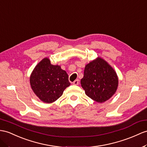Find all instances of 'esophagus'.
I'll list each match as a JSON object with an SVG mask.
<instances>
[{
    "instance_id": "1",
    "label": "esophagus",
    "mask_w": 147,
    "mask_h": 147,
    "mask_svg": "<svg viewBox=\"0 0 147 147\" xmlns=\"http://www.w3.org/2000/svg\"><path fill=\"white\" fill-rule=\"evenodd\" d=\"M78 83H79V80H76L74 82H72V84L75 85H77L78 84Z\"/></svg>"
}]
</instances>
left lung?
<instances>
[{"instance_id":"1","label":"left lung","mask_w":147,"mask_h":147,"mask_svg":"<svg viewBox=\"0 0 147 147\" xmlns=\"http://www.w3.org/2000/svg\"><path fill=\"white\" fill-rule=\"evenodd\" d=\"M80 82L86 95L96 102L103 103L115 93L119 78L113 68L99 57L86 65Z\"/></svg>"}]
</instances>
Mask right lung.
Returning <instances> with one entry per match:
<instances>
[{"mask_svg": "<svg viewBox=\"0 0 147 147\" xmlns=\"http://www.w3.org/2000/svg\"><path fill=\"white\" fill-rule=\"evenodd\" d=\"M32 90L45 103H52L63 94L70 85L69 76L59 65H52L48 58H44L35 66L30 77Z\"/></svg>", "mask_w": 147, "mask_h": 147, "instance_id": "right-lung-1", "label": "right lung"}]
</instances>
